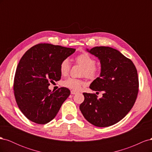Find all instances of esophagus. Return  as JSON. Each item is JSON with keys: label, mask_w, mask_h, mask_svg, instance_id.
<instances>
[{"label": "esophagus", "mask_w": 152, "mask_h": 152, "mask_svg": "<svg viewBox=\"0 0 152 152\" xmlns=\"http://www.w3.org/2000/svg\"><path fill=\"white\" fill-rule=\"evenodd\" d=\"M77 93H78L77 91H74V90H72V91H71V94H77Z\"/></svg>", "instance_id": "esophagus-1"}]
</instances>
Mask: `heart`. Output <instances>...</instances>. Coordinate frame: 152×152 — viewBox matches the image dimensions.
<instances>
[{
  "label": "heart",
  "mask_w": 152,
  "mask_h": 152,
  "mask_svg": "<svg viewBox=\"0 0 152 152\" xmlns=\"http://www.w3.org/2000/svg\"><path fill=\"white\" fill-rule=\"evenodd\" d=\"M75 61L84 67L82 74L86 75L89 79H94L98 77L101 72V66L96 63V59L93 56L87 53H83L77 56ZM70 69V64L68 59H64L59 65V71L63 75H66ZM84 80L75 78L69 77L63 82V86L66 88L74 91L79 90L82 86H84Z\"/></svg>",
  "instance_id": "b5f03b06"
}]
</instances>
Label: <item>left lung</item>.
Instances as JSON below:
<instances>
[{
  "label": "left lung",
  "instance_id": "8db88e82",
  "mask_svg": "<svg viewBox=\"0 0 152 152\" xmlns=\"http://www.w3.org/2000/svg\"><path fill=\"white\" fill-rule=\"evenodd\" d=\"M87 51L98 57L102 65L100 77L89 87L104 93L98 99L96 94L84 93L80 110L93 125L108 127L121 121L135 103L139 91L137 72L131 59L117 49L100 46Z\"/></svg>",
  "mask_w": 152,
  "mask_h": 152
}]
</instances>
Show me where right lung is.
Instances as JSON below:
<instances>
[{
  "label": "right lung",
  "mask_w": 152,
  "mask_h": 152,
  "mask_svg": "<svg viewBox=\"0 0 152 152\" xmlns=\"http://www.w3.org/2000/svg\"><path fill=\"white\" fill-rule=\"evenodd\" d=\"M75 49L50 44H37L21 58L14 79V94L21 112L28 120L39 124L56 117L70 94L66 87L51 92L50 83L60 80L59 65Z\"/></svg>",
  "instance_id": "add662e5"
}]
</instances>
